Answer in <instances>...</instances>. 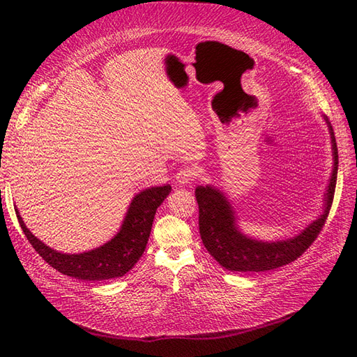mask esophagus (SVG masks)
<instances>
[{"label":"esophagus","mask_w":357,"mask_h":357,"mask_svg":"<svg viewBox=\"0 0 357 357\" xmlns=\"http://www.w3.org/2000/svg\"><path fill=\"white\" fill-rule=\"evenodd\" d=\"M195 171H193L192 168H183L177 172L176 176V185L178 186H186L189 185V183L193 181V178H195Z\"/></svg>","instance_id":"1"}]
</instances>
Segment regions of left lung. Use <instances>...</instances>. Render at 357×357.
Listing matches in <instances>:
<instances>
[{
    "mask_svg": "<svg viewBox=\"0 0 357 357\" xmlns=\"http://www.w3.org/2000/svg\"><path fill=\"white\" fill-rule=\"evenodd\" d=\"M328 123L332 143V172L329 185L323 198V213L312 220L305 229H302L291 238L262 241L248 236L238 228V215L229 198L219 188L213 185L198 186L195 197L199 207V234L208 253L225 269L240 273H261L275 269L278 266L294 262L312 244L325 225L331 205L333 201L335 185L338 174V149L335 142L333 129L328 117L323 114Z\"/></svg>",
    "mask_w": 357,
    "mask_h": 357,
    "instance_id": "left-lung-1",
    "label": "left lung"
}]
</instances>
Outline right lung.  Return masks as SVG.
Instances as JSON below:
<instances>
[{
  "label": "right lung",
  "instance_id": "add662e5",
  "mask_svg": "<svg viewBox=\"0 0 357 357\" xmlns=\"http://www.w3.org/2000/svg\"><path fill=\"white\" fill-rule=\"evenodd\" d=\"M171 186L144 189L129 204L121 229L110 241L83 253H61L40 241L32 234L16 208L20 228L36 252L59 273L86 282H101L123 277L143 256L155 214L159 205L169 195Z\"/></svg>",
  "mask_w": 357,
  "mask_h": 357
}]
</instances>
